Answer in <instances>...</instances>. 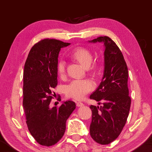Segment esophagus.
I'll use <instances>...</instances> for the list:
<instances>
[{
  "label": "esophagus",
  "instance_id": "1",
  "mask_svg": "<svg viewBox=\"0 0 152 152\" xmlns=\"http://www.w3.org/2000/svg\"><path fill=\"white\" fill-rule=\"evenodd\" d=\"M76 105H77V107H83L84 104L81 102H76Z\"/></svg>",
  "mask_w": 152,
  "mask_h": 152
}]
</instances>
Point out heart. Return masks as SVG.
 <instances>
[{
	"label": "heart",
	"instance_id": "obj_1",
	"mask_svg": "<svg viewBox=\"0 0 152 152\" xmlns=\"http://www.w3.org/2000/svg\"><path fill=\"white\" fill-rule=\"evenodd\" d=\"M71 58L86 69L91 66L93 61V56L92 53L88 50L83 48H76L72 52ZM65 66V61L63 60H60L58 63L57 72L59 76L62 77L64 76ZM88 70L92 74L96 76L97 69L96 67H90ZM94 83L90 80H76L66 86L65 92L67 96L76 100H80L83 99L87 93L91 91L94 88Z\"/></svg>",
	"mask_w": 152,
	"mask_h": 152
}]
</instances>
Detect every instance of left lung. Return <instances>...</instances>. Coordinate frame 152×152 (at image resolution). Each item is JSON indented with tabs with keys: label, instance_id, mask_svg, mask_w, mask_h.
Listing matches in <instances>:
<instances>
[{
	"label": "left lung",
	"instance_id": "1",
	"mask_svg": "<svg viewBox=\"0 0 152 152\" xmlns=\"http://www.w3.org/2000/svg\"><path fill=\"white\" fill-rule=\"evenodd\" d=\"M88 42L102 43L104 46L103 76L99 87L90 96L98 102L102 101L103 105L90 107V134L96 142L107 145L120 135L129 113L128 69L121 51L110 37H99Z\"/></svg>",
	"mask_w": 152,
	"mask_h": 152
}]
</instances>
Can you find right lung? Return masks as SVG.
I'll return each instance as SVG.
<instances>
[{
	"label": "right lung",
	"mask_w": 152,
	"mask_h": 152,
	"mask_svg": "<svg viewBox=\"0 0 152 152\" xmlns=\"http://www.w3.org/2000/svg\"><path fill=\"white\" fill-rule=\"evenodd\" d=\"M70 45L57 39H45L33 46L23 72V105L29 132L44 146L56 144L66 131V123L76 109L75 102H63L50 107L51 90L58 84L57 64L61 48Z\"/></svg>",
	"instance_id": "add662e5"
}]
</instances>
